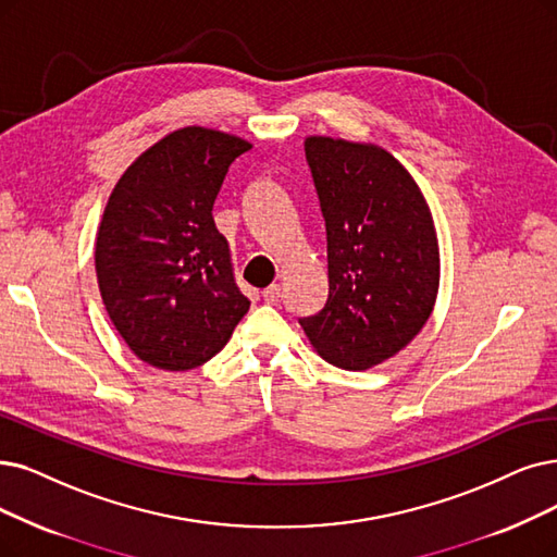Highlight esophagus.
Instances as JSON below:
<instances>
[{
    "instance_id": "obj_1",
    "label": "esophagus",
    "mask_w": 557,
    "mask_h": 557,
    "mask_svg": "<svg viewBox=\"0 0 557 557\" xmlns=\"http://www.w3.org/2000/svg\"><path fill=\"white\" fill-rule=\"evenodd\" d=\"M262 299H264L267 304H276V301L281 299V287H278L276 283H272L270 287H264V290H262Z\"/></svg>"
}]
</instances>
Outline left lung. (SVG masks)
Masks as SVG:
<instances>
[{
  "instance_id": "obj_1",
  "label": "left lung",
  "mask_w": 557,
  "mask_h": 557,
  "mask_svg": "<svg viewBox=\"0 0 557 557\" xmlns=\"http://www.w3.org/2000/svg\"><path fill=\"white\" fill-rule=\"evenodd\" d=\"M326 226L329 297L299 324L331 366L368 370L430 320L441 278L430 206L413 175L374 144L304 141Z\"/></svg>"
}]
</instances>
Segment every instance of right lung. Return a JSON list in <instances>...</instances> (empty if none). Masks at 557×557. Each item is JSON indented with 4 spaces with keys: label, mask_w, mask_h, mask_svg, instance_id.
Listing matches in <instances>:
<instances>
[{
    "label": "right lung",
    "mask_w": 557,
    "mask_h": 557,
    "mask_svg": "<svg viewBox=\"0 0 557 557\" xmlns=\"http://www.w3.org/2000/svg\"><path fill=\"white\" fill-rule=\"evenodd\" d=\"M251 148L212 127L173 129L111 189L96 237L98 287L111 324L152 368L203 366L247 315L212 208L228 166Z\"/></svg>",
    "instance_id": "obj_1"
}]
</instances>
